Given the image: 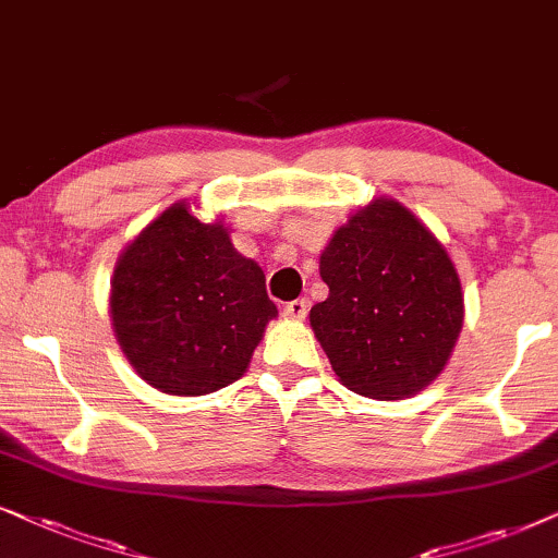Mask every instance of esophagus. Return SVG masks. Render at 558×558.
<instances>
[{
  "instance_id": "1",
  "label": "esophagus",
  "mask_w": 558,
  "mask_h": 558,
  "mask_svg": "<svg viewBox=\"0 0 558 558\" xmlns=\"http://www.w3.org/2000/svg\"><path fill=\"white\" fill-rule=\"evenodd\" d=\"M308 314V301L306 299H295L291 303H286L283 308V316L291 318V322H303Z\"/></svg>"
}]
</instances>
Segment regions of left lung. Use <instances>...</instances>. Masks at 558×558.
Masks as SVG:
<instances>
[{"mask_svg": "<svg viewBox=\"0 0 558 558\" xmlns=\"http://www.w3.org/2000/svg\"><path fill=\"white\" fill-rule=\"evenodd\" d=\"M318 272L329 299L311 308V329L344 388L403 400L441 375L464 324L462 280L411 209L380 196L349 214Z\"/></svg>", "mask_w": 558, "mask_h": 558, "instance_id": "obj_1", "label": "left lung"}]
</instances>
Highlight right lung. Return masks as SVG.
<instances>
[{
	"mask_svg": "<svg viewBox=\"0 0 558 558\" xmlns=\"http://www.w3.org/2000/svg\"><path fill=\"white\" fill-rule=\"evenodd\" d=\"M109 316L119 349L147 385L196 398L247 373L278 308L263 267L236 252L225 221H202L183 198L119 252Z\"/></svg>",
	"mask_w": 558,
	"mask_h": 558,
	"instance_id": "right-lung-1",
	"label": "right lung"
}]
</instances>
